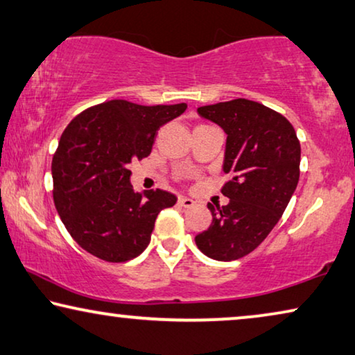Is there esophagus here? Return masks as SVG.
I'll use <instances>...</instances> for the list:
<instances>
[{
	"label": "esophagus",
	"instance_id": "obj_1",
	"mask_svg": "<svg viewBox=\"0 0 355 355\" xmlns=\"http://www.w3.org/2000/svg\"><path fill=\"white\" fill-rule=\"evenodd\" d=\"M178 203H179V207H184V208H192L195 205L193 200L189 198V197H179Z\"/></svg>",
	"mask_w": 355,
	"mask_h": 355
}]
</instances>
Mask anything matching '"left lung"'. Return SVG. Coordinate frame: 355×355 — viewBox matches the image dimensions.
<instances>
[{"label": "left lung", "mask_w": 355, "mask_h": 355, "mask_svg": "<svg viewBox=\"0 0 355 355\" xmlns=\"http://www.w3.org/2000/svg\"><path fill=\"white\" fill-rule=\"evenodd\" d=\"M198 114L223 128L225 207L208 209L213 223L195 237L198 250L216 261L251 253L275 227L300 181L301 146L295 128L259 102L234 99L198 107Z\"/></svg>", "instance_id": "left-lung-1"}]
</instances>
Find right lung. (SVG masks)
<instances>
[{
	"label": "right lung",
	"instance_id": "obj_1",
	"mask_svg": "<svg viewBox=\"0 0 355 355\" xmlns=\"http://www.w3.org/2000/svg\"><path fill=\"white\" fill-rule=\"evenodd\" d=\"M186 109L115 99L69 123L53 157V197L81 248L107 263H125L147 248L158 213L178 198L162 189L136 192L128 165L150 155L160 126Z\"/></svg>",
	"mask_w": 355,
	"mask_h": 355
}]
</instances>
